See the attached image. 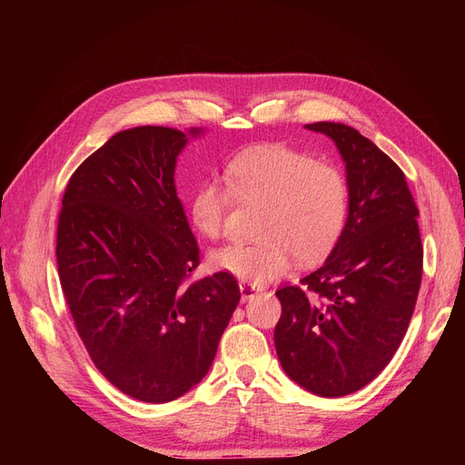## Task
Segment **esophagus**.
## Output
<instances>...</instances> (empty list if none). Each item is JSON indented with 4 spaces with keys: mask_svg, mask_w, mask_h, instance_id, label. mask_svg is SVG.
Listing matches in <instances>:
<instances>
[{
    "mask_svg": "<svg viewBox=\"0 0 465 465\" xmlns=\"http://www.w3.org/2000/svg\"><path fill=\"white\" fill-rule=\"evenodd\" d=\"M260 291H262L260 287L252 285V283H241V299H242V302L250 301V299L254 297V294H258Z\"/></svg>",
    "mask_w": 465,
    "mask_h": 465,
    "instance_id": "esophagus-1",
    "label": "esophagus"
}]
</instances>
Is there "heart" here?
<instances>
[{"instance_id":"obj_1","label":"heart","mask_w":465,"mask_h":465,"mask_svg":"<svg viewBox=\"0 0 465 465\" xmlns=\"http://www.w3.org/2000/svg\"><path fill=\"white\" fill-rule=\"evenodd\" d=\"M224 182L205 178L192 192L188 213L193 229L219 238L234 202L262 205L260 241L211 252L209 263L217 272L262 285L289 273L297 258L302 263L323 258L341 236L349 188L331 163L287 145H263L231 159Z\"/></svg>"}]
</instances>
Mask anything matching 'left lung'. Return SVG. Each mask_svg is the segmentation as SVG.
Here are the masks:
<instances>
[{"instance_id": "obj_1", "label": "left lung", "mask_w": 465, "mask_h": 465, "mask_svg": "<svg viewBox=\"0 0 465 465\" xmlns=\"http://www.w3.org/2000/svg\"><path fill=\"white\" fill-rule=\"evenodd\" d=\"M331 137L347 171L349 215L330 258L275 291V349L291 380L322 398L367 386L396 353L423 275L419 209L401 168L355 128L306 124Z\"/></svg>"}]
</instances>
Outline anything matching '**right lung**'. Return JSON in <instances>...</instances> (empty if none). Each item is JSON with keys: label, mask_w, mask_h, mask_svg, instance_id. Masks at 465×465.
I'll return each instance as SVG.
<instances>
[{"label": "right lung", "mask_w": 465, "mask_h": 465, "mask_svg": "<svg viewBox=\"0 0 465 465\" xmlns=\"http://www.w3.org/2000/svg\"><path fill=\"white\" fill-rule=\"evenodd\" d=\"M186 143L163 125L112 135L69 178L55 236L62 291L91 361L147 403L200 382L241 301L229 273L190 281L200 248L174 186Z\"/></svg>", "instance_id": "add662e5"}]
</instances>
